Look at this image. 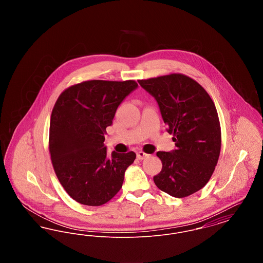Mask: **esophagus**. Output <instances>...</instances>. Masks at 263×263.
Instances as JSON below:
<instances>
[{"label":"esophagus","mask_w":263,"mask_h":263,"mask_svg":"<svg viewBox=\"0 0 263 263\" xmlns=\"http://www.w3.org/2000/svg\"><path fill=\"white\" fill-rule=\"evenodd\" d=\"M147 157H149V155L147 153L143 152V151H140L137 153V159H139V160H144Z\"/></svg>","instance_id":"34e87169"}]
</instances>
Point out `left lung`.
Wrapping results in <instances>:
<instances>
[{
  "instance_id": "1",
  "label": "left lung",
  "mask_w": 263,
  "mask_h": 263,
  "mask_svg": "<svg viewBox=\"0 0 263 263\" xmlns=\"http://www.w3.org/2000/svg\"><path fill=\"white\" fill-rule=\"evenodd\" d=\"M138 83L158 101L176 147L157 153L163 167L154 182L174 197H187L207 184L219 160L222 137L215 103L200 84L183 74Z\"/></svg>"
}]
</instances>
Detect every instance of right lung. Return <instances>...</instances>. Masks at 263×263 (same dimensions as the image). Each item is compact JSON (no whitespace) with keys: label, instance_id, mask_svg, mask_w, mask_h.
<instances>
[{"label":"right lung","instance_id":"right-lung-1","mask_svg":"<svg viewBox=\"0 0 263 263\" xmlns=\"http://www.w3.org/2000/svg\"><path fill=\"white\" fill-rule=\"evenodd\" d=\"M134 80H91L63 90L52 109L49 153L56 176L74 200L100 206L122 187L126 168L136 154L112 152L104 145L106 127L118 105L135 88Z\"/></svg>","mask_w":263,"mask_h":263}]
</instances>
